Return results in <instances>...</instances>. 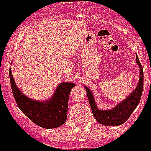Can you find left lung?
<instances>
[{
	"label": "left lung",
	"instance_id": "8db88e82",
	"mask_svg": "<svg viewBox=\"0 0 151 151\" xmlns=\"http://www.w3.org/2000/svg\"><path fill=\"white\" fill-rule=\"evenodd\" d=\"M136 62L140 68V78L137 87L131 95H128V97L121 103H118V105H116L114 109L111 110H100L98 109L92 92L88 87L85 86L91 111L99 124L107 126L121 125L129 118L132 112L137 108L140 102L144 87V72L137 55L136 56Z\"/></svg>",
	"mask_w": 151,
	"mask_h": 151
}]
</instances>
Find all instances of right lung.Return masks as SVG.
Masks as SVG:
<instances>
[{
  "mask_svg": "<svg viewBox=\"0 0 151 151\" xmlns=\"http://www.w3.org/2000/svg\"><path fill=\"white\" fill-rule=\"evenodd\" d=\"M13 95L22 112L40 127L50 129L63 125L67 118L68 101L74 83L63 82L56 88L52 98L46 101H39L27 98L22 93L9 72Z\"/></svg>",
  "mask_w": 151,
  "mask_h": 151,
  "instance_id": "obj_1",
  "label": "right lung"
}]
</instances>
